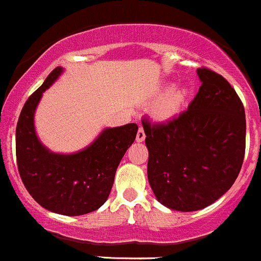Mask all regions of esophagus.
Here are the masks:
<instances>
[{
    "mask_svg": "<svg viewBox=\"0 0 261 261\" xmlns=\"http://www.w3.org/2000/svg\"><path fill=\"white\" fill-rule=\"evenodd\" d=\"M145 138H146L145 130H143L142 126H140V129H138V132H137V136H136V140H137V142H142V141H145Z\"/></svg>",
    "mask_w": 261,
    "mask_h": 261,
    "instance_id": "1",
    "label": "esophagus"
}]
</instances>
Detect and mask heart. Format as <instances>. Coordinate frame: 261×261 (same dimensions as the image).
<instances>
[{"label": "heart", "mask_w": 261, "mask_h": 261, "mask_svg": "<svg viewBox=\"0 0 261 261\" xmlns=\"http://www.w3.org/2000/svg\"><path fill=\"white\" fill-rule=\"evenodd\" d=\"M183 100V92L182 91H170L165 97L161 98L160 102L156 106V114L159 116H170L178 110L179 105Z\"/></svg>", "instance_id": "heart-1"}]
</instances>
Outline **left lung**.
Returning a JSON list of instances; mask_svg holds the SVG:
<instances>
[{
  "mask_svg": "<svg viewBox=\"0 0 261 261\" xmlns=\"http://www.w3.org/2000/svg\"><path fill=\"white\" fill-rule=\"evenodd\" d=\"M201 86L188 109L166 123L142 119L147 177L159 202L178 212L209 206L234 183L244 163L242 101L220 74L197 69Z\"/></svg>",
  "mask_w": 261,
  "mask_h": 261,
  "instance_id": "left-lung-1",
  "label": "left lung"
}]
</instances>
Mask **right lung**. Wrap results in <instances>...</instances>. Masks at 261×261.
I'll return each mask as SVG.
<instances>
[{
  "instance_id": "obj_1",
  "label": "right lung",
  "mask_w": 261,
  "mask_h": 261,
  "mask_svg": "<svg viewBox=\"0 0 261 261\" xmlns=\"http://www.w3.org/2000/svg\"><path fill=\"white\" fill-rule=\"evenodd\" d=\"M61 73V68L54 69L24 103L16 125V161L27 191L42 207L74 217L95 212L108 200L119 163L135 142L138 125L103 129L88 147L71 155L47 150L36 135L34 111L42 93Z\"/></svg>"
}]
</instances>
